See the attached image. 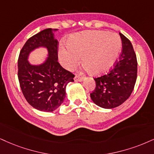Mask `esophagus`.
Segmentation results:
<instances>
[{
	"mask_svg": "<svg viewBox=\"0 0 154 154\" xmlns=\"http://www.w3.org/2000/svg\"><path fill=\"white\" fill-rule=\"evenodd\" d=\"M74 80H75V81H79V82H80V81H83V78L79 76V75H75V78H74Z\"/></svg>",
	"mask_w": 154,
	"mask_h": 154,
	"instance_id": "34e87169",
	"label": "esophagus"
}]
</instances>
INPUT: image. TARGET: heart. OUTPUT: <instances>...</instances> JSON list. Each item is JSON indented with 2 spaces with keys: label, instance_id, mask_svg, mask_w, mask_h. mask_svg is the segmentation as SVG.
Returning a JSON list of instances; mask_svg holds the SVG:
<instances>
[{
  "label": "heart",
  "instance_id": "1",
  "mask_svg": "<svg viewBox=\"0 0 154 154\" xmlns=\"http://www.w3.org/2000/svg\"><path fill=\"white\" fill-rule=\"evenodd\" d=\"M68 48L60 46L59 58L66 69L73 70L80 63L92 75L109 71L120 54L122 43L116 33L106 31H86L73 34L67 42Z\"/></svg>",
  "mask_w": 154,
  "mask_h": 154
}]
</instances>
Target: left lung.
Wrapping results in <instances>:
<instances>
[{"label":"left lung","mask_w":154,"mask_h":154,"mask_svg":"<svg viewBox=\"0 0 154 154\" xmlns=\"http://www.w3.org/2000/svg\"><path fill=\"white\" fill-rule=\"evenodd\" d=\"M122 51L114 68L106 75L94 79L96 88L91 94L94 103L111 109L129 98L137 78V59L131 41L122 33Z\"/></svg>","instance_id":"obj_1"}]
</instances>
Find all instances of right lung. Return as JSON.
Wrapping results in <instances>:
<instances>
[{"instance_id":"1","label":"right lung","mask_w":154,"mask_h":154,"mask_svg":"<svg viewBox=\"0 0 154 154\" xmlns=\"http://www.w3.org/2000/svg\"><path fill=\"white\" fill-rule=\"evenodd\" d=\"M57 29L47 28L30 38L19 54L18 77L25 98L35 109L52 112L66 98V88L75 75L64 69L58 62V41L54 38ZM45 48L48 57L40 64L28 61L30 53Z\"/></svg>"}]
</instances>
